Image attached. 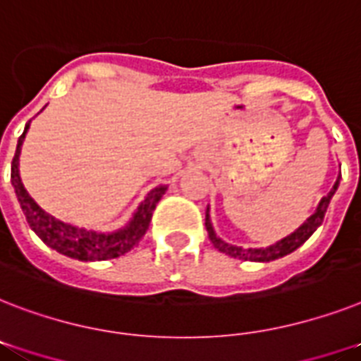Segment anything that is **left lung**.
<instances>
[{"label":"left lung","mask_w":361,"mask_h":361,"mask_svg":"<svg viewBox=\"0 0 361 361\" xmlns=\"http://www.w3.org/2000/svg\"><path fill=\"white\" fill-rule=\"evenodd\" d=\"M341 178V174H339ZM339 178L336 181V185L330 189L326 196H323V200L319 202V207L317 211L313 213L306 222H304L302 226L298 228L297 231H293L291 235H287L286 239H282L280 243L276 245H272L269 248H241V247H233V245H228L224 243L222 239L215 235V231H213V226H211V221H209V207L206 211V228H207V235H209V241L213 243V247L216 248L219 252L222 254H228L231 257H237V259H245V262H272V259H278V257H283L287 254H291V252L297 250L300 245L312 237V233L317 230L324 221V215H326V209H328V204L332 200L334 192L338 190L339 185Z\"/></svg>","instance_id":"obj_1"}]
</instances>
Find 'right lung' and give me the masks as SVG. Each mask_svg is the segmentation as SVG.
<instances>
[{
  "mask_svg": "<svg viewBox=\"0 0 361 361\" xmlns=\"http://www.w3.org/2000/svg\"><path fill=\"white\" fill-rule=\"evenodd\" d=\"M29 124L25 126L23 133L20 135L16 154L13 157V166H11V180L13 187L18 196L20 206H22L23 215L27 219V224L31 230L42 239L48 247L61 252L64 256L74 257L79 262H102V259H113V257L124 256L130 250H133L145 237L146 230L150 226L152 215L157 206V202L165 195L166 185L155 187L148 192L146 200L142 202L133 215L131 222L124 230L114 231V233H96V231L83 230V228L70 226L64 222L57 221L46 211L35 204V200L29 196V192L23 189V183L18 174V157L22 150L23 137L27 133Z\"/></svg>",
  "mask_w": 361,
  "mask_h": 361,
  "instance_id": "right-lung-1",
  "label": "right lung"
}]
</instances>
